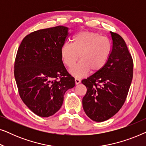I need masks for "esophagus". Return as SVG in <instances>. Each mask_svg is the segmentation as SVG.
Returning <instances> with one entry per match:
<instances>
[{"label":"esophagus","instance_id":"esophagus-1","mask_svg":"<svg viewBox=\"0 0 146 146\" xmlns=\"http://www.w3.org/2000/svg\"><path fill=\"white\" fill-rule=\"evenodd\" d=\"M75 83L76 85L79 84L80 83V80L78 78H75Z\"/></svg>","mask_w":146,"mask_h":146}]
</instances>
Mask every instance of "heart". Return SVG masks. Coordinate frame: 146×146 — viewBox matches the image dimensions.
<instances>
[{
    "label": "heart",
    "mask_w": 146,
    "mask_h": 146,
    "mask_svg": "<svg viewBox=\"0 0 146 146\" xmlns=\"http://www.w3.org/2000/svg\"><path fill=\"white\" fill-rule=\"evenodd\" d=\"M111 50L110 43L99 34L89 31L77 33L72 39V44L66 42L61 48L62 59L68 68L73 67L79 59L81 60L70 71L76 78H82L92 70L96 72L106 64Z\"/></svg>",
    "instance_id": "1"
}]
</instances>
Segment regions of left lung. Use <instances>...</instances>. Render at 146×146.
<instances>
[{
	"mask_svg": "<svg viewBox=\"0 0 146 146\" xmlns=\"http://www.w3.org/2000/svg\"><path fill=\"white\" fill-rule=\"evenodd\" d=\"M111 49L104 66L82 81L87 92L82 99L86 114L101 122L113 116L124 104L133 78V60L124 40L110 32Z\"/></svg>",
	"mask_w": 146,
	"mask_h": 146,
	"instance_id": "obj_1",
	"label": "left lung"
}]
</instances>
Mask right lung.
I'll use <instances>...</instances> for the list:
<instances>
[{
  "label": "right lung",
  "instance_id": "obj_1",
  "mask_svg": "<svg viewBox=\"0 0 146 146\" xmlns=\"http://www.w3.org/2000/svg\"><path fill=\"white\" fill-rule=\"evenodd\" d=\"M68 35V28L63 26L38 30L26 36L18 49L15 78L20 96L38 116L57 112L66 92L75 86L61 56Z\"/></svg>",
  "mask_w": 146,
  "mask_h": 146
}]
</instances>
